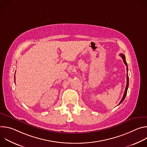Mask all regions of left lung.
Segmentation results:
<instances>
[{"mask_svg":"<svg viewBox=\"0 0 147 147\" xmlns=\"http://www.w3.org/2000/svg\"><path fill=\"white\" fill-rule=\"evenodd\" d=\"M121 57V58L123 59V62L124 63V64H125V65L127 66V71L128 72V66H127V63H126V61H125V56H124V54H123V53H120V55H119ZM128 87H129V76H128V73L127 74V85H126V87H125V91H124V95H123V98H122V99H121V101L120 102V103H119V105H120L123 100H124V99H125V96H126V94H127V89H128Z\"/></svg>","mask_w":147,"mask_h":147,"instance_id":"left-lung-1","label":"left lung"}]
</instances>
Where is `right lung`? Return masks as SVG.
Here are the masks:
<instances>
[{
	"mask_svg": "<svg viewBox=\"0 0 147 147\" xmlns=\"http://www.w3.org/2000/svg\"><path fill=\"white\" fill-rule=\"evenodd\" d=\"M14 80H15V76H14Z\"/></svg>",
	"mask_w": 147,
	"mask_h": 147,
	"instance_id": "add662e5",
	"label": "right lung"
}]
</instances>
